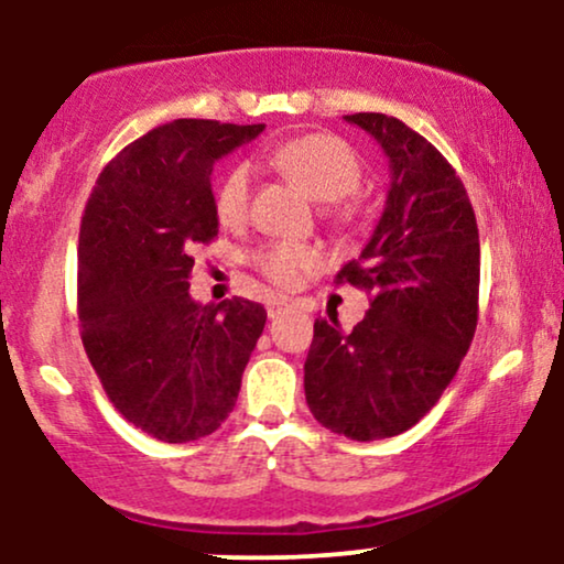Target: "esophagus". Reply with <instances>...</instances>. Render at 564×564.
I'll return each instance as SVG.
<instances>
[{
    "instance_id": "34e87169",
    "label": "esophagus",
    "mask_w": 564,
    "mask_h": 564,
    "mask_svg": "<svg viewBox=\"0 0 564 564\" xmlns=\"http://www.w3.org/2000/svg\"><path fill=\"white\" fill-rule=\"evenodd\" d=\"M289 304L291 302L286 300V296H273V300H268V315L270 318H275V315H281Z\"/></svg>"
}]
</instances>
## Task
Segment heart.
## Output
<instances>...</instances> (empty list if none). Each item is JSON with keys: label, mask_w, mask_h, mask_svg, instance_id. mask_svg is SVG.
Segmentation results:
<instances>
[{"label": "heart", "mask_w": 564, "mask_h": 564, "mask_svg": "<svg viewBox=\"0 0 564 564\" xmlns=\"http://www.w3.org/2000/svg\"><path fill=\"white\" fill-rule=\"evenodd\" d=\"M268 164L291 183L300 185L313 200L339 204L349 193L358 191L364 166L358 153L336 134H302L286 142H278L268 151ZM251 172L246 164L230 166L215 187V215L223 225L236 228L249 215ZM347 219V212L341 215ZM318 249L307 243H268L254 254L257 270L275 286H294L302 273L318 268Z\"/></svg>", "instance_id": "b5f03b06"}]
</instances>
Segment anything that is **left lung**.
Returning <instances> with one entry per match:
<instances>
[{
    "mask_svg": "<svg viewBox=\"0 0 564 564\" xmlns=\"http://www.w3.org/2000/svg\"><path fill=\"white\" fill-rule=\"evenodd\" d=\"M390 159L392 183L371 241L336 273L371 294L345 334L315 321L304 398L326 430L358 443L411 430L456 377L477 328L480 236L467 187L443 153L384 113L345 116Z\"/></svg>",
    "mask_w": 564,
    "mask_h": 564,
    "instance_id": "8db88e82",
    "label": "left lung"
}]
</instances>
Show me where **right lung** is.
I'll use <instances>...</instances> for the list:
<instances>
[{"label":"right lung","instance_id":"add662e5","mask_svg":"<svg viewBox=\"0 0 564 564\" xmlns=\"http://www.w3.org/2000/svg\"><path fill=\"white\" fill-rule=\"evenodd\" d=\"M264 124L174 119L100 172L79 230V332L116 411L161 443L206 437L230 416L268 313L232 296L191 300L212 243V170Z\"/></svg>","mask_w":564,"mask_h":564}]
</instances>
